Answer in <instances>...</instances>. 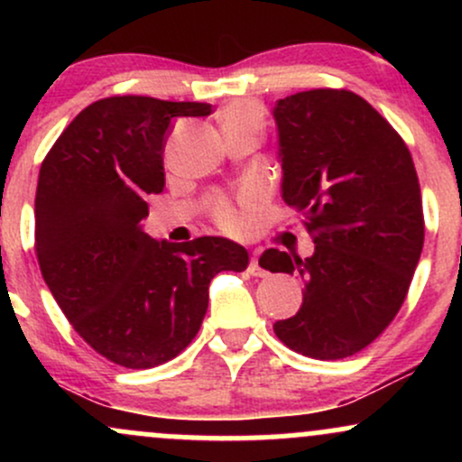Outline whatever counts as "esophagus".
I'll return each instance as SVG.
<instances>
[{
    "instance_id": "1",
    "label": "esophagus",
    "mask_w": 462,
    "mask_h": 462,
    "mask_svg": "<svg viewBox=\"0 0 462 462\" xmlns=\"http://www.w3.org/2000/svg\"><path fill=\"white\" fill-rule=\"evenodd\" d=\"M249 273L252 275H258V278H264V269L261 267V264H258V252H254V256H252V261H249V269H247Z\"/></svg>"
}]
</instances>
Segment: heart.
<instances>
[{"label": "heart", "instance_id": "heart-1", "mask_svg": "<svg viewBox=\"0 0 462 462\" xmlns=\"http://www.w3.org/2000/svg\"><path fill=\"white\" fill-rule=\"evenodd\" d=\"M224 130H263V113L254 102H236L221 113ZM258 206V193L247 189L243 190L238 201L217 198L213 204L215 221L230 235H245L252 227L254 208Z\"/></svg>", "mask_w": 462, "mask_h": 462}]
</instances>
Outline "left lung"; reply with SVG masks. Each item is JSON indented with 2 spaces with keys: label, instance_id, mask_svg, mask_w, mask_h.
Listing matches in <instances>:
<instances>
[{
  "label": "left lung",
  "instance_id": "obj_1",
  "mask_svg": "<svg viewBox=\"0 0 462 462\" xmlns=\"http://www.w3.org/2000/svg\"><path fill=\"white\" fill-rule=\"evenodd\" d=\"M282 199L304 217L315 252L267 249L263 269L298 275V315L273 323L304 356H352L404 304L423 247L421 190L411 152L374 106L352 91L315 88L278 99Z\"/></svg>",
  "mask_w": 462,
  "mask_h": 462
}]
</instances>
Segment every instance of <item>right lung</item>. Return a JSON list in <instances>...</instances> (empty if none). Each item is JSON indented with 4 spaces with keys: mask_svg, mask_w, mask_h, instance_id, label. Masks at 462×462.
I'll return each instance as SVG.
<instances>
[{
    "mask_svg": "<svg viewBox=\"0 0 462 462\" xmlns=\"http://www.w3.org/2000/svg\"><path fill=\"white\" fill-rule=\"evenodd\" d=\"M210 110L141 95L99 99L41 164V273L79 337L121 367L176 358L204 321L210 280L249 263L247 249L230 238L156 241L141 224L147 198L164 189L162 152L176 119Z\"/></svg>",
    "mask_w": 462,
    "mask_h": 462,
    "instance_id": "add662e5",
    "label": "right lung"
}]
</instances>
